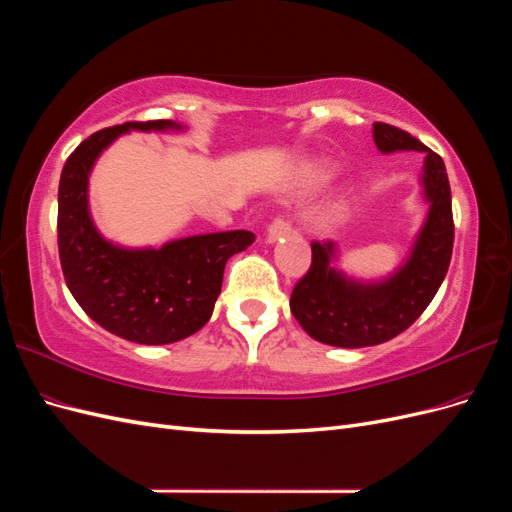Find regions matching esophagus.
Returning <instances> with one entry per match:
<instances>
[{
    "instance_id": "1",
    "label": "esophagus",
    "mask_w": 512,
    "mask_h": 512,
    "mask_svg": "<svg viewBox=\"0 0 512 512\" xmlns=\"http://www.w3.org/2000/svg\"><path fill=\"white\" fill-rule=\"evenodd\" d=\"M292 230V224L284 218V215H275V218L271 220V224L267 226V243H275L277 239H282L284 235H288V232Z\"/></svg>"
}]
</instances>
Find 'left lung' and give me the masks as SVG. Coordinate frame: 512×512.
<instances>
[{
    "mask_svg": "<svg viewBox=\"0 0 512 512\" xmlns=\"http://www.w3.org/2000/svg\"><path fill=\"white\" fill-rule=\"evenodd\" d=\"M382 153L423 151L421 183L429 203L408 260L382 282H356L333 267L335 243H312V267L292 288L290 312L307 335L337 348H365L404 333L436 297L451 265L455 224L451 185L442 158L389 123H374Z\"/></svg>",
    "mask_w": 512,
    "mask_h": 512,
    "instance_id": "8db88e82",
    "label": "left lung"
}]
</instances>
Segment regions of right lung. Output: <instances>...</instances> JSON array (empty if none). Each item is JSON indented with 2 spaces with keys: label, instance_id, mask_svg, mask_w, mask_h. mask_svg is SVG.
Masks as SVG:
<instances>
[{
  "label": "right lung",
  "instance_id": "obj_1",
  "mask_svg": "<svg viewBox=\"0 0 512 512\" xmlns=\"http://www.w3.org/2000/svg\"><path fill=\"white\" fill-rule=\"evenodd\" d=\"M130 130H181L179 123L128 121L76 147L61 170L57 245L72 297L102 329L145 346L173 344L203 329L220 297L230 256L254 243L250 230L211 232L130 250L106 241L89 213V173L100 153Z\"/></svg>",
  "mask_w": 512,
  "mask_h": 512
}]
</instances>
